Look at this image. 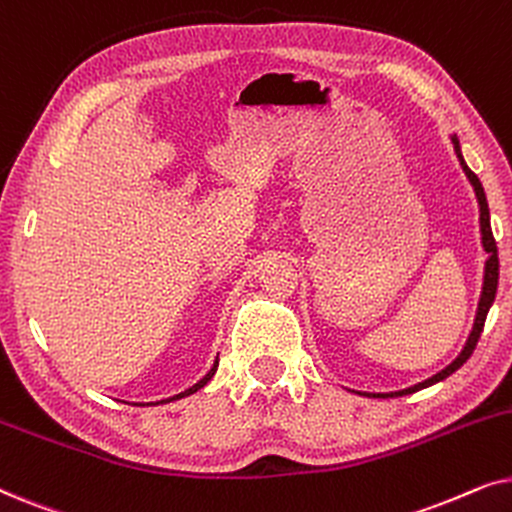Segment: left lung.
Masks as SVG:
<instances>
[{"label":"left lung","instance_id":"8db88e82","mask_svg":"<svg viewBox=\"0 0 512 512\" xmlns=\"http://www.w3.org/2000/svg\"><path fill=\"white\" fill-rule=\"evenodd\" d=\"M452 144H454V151H457V156H459V163H461V167H464V172H466L468 181H471V184H473V191H475V195H478V202H480L482 247H485L487 256H489V258H487V268H485V286H482V296H480L478 314H475L473 331H471V335H468V342H466V347L461 349V354H459L457 359H454V361L450 363V366H447L445 370H440L438 375H433V377H429V380L419 382V384H415V387H410V389H405V391H396V394H377V398H389V396L412 394V391H419V389L429 387V384H433V382L445 380L447 375H452L454 370L464 366L468 356L473 354L475 345H478V338H480L482 328H485V319H487L489 305L494 303V296H496V284H499V254H496V240H494V235H492V226H489V207H487V198H485V191H482L480 179L475 177V172H471V167H468V165L464 163V158H461V151H459V139H457V137H452Z\"/></svg>","mask_w":512,"mask_h":512}]
</instances>
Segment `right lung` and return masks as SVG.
<instances>
[{"instance_id":"1","label":"right lung","mask_w":512,"mask_h":512,"mask_svg":"<svg viewBox=\"0 0 512 512\" xmlns=\"http://www.w3.org/2000/svg\"><path fill=\"white\" fill-rule=\"evenodd\" d=\"M216 363H219V361H216ZM216 363H214V368L209 370V373H207L205 377H202V380H200L198 384H193V387H191V389H186L184 394H179V396H172V398H167V401H174V398H184V396H188V394H193V391H198V389L205 387V384H207L209 380H212V375H214V370H216ZM163 403H165V401H163Z\"/></svg>"}]
</instances>
